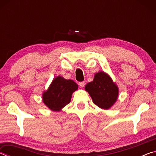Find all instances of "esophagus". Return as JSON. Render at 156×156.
I'll return each mask as SVG.
<instances>
[{
    "instance_id": "1",
    "label": "esophagus",
    "mask_w": 156,
    "mask_h": 156,
    "mask_svg": "<svg viewBox=\"0 0 156 156\" xmlns=\"http://www.w3.org/2000/svg\"><path fill=\"white\" fill-rule=\"evenodd\" d=\"M79 85H80V87H84V85H85V82H80L79 83Z\"/></svg>"
}]
</instances>
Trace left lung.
Masks as SVG:
<instances>
[{
  "mask_svg": "<svg viewBox=\"0 0 156 156\" xmlns=\"http://www.w3.org/2000/svg\"><path fill=\"white\" fill-rule=\"evenodd\" d=\"M85 90L90 94L94 103L103 109L110 108L118 98V87L102 72L95 74L94 80L86 84Z\"/></svg>",
  "mask_w": 156,
  "mask_h": 156,
  "instance_id": "8db88e82",
  "label": "left lung"
}]
</instances>
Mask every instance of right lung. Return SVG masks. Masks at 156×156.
Segmentation results:
<instances>
[{
  "instance_id": "add662e5",
  "label": "right lung",
  "mask_w": 156,
  "mask_h": 156,
  "mask_svg": "<svg viewBox=\"0 0 156 156\" xmlns=\"http://www.w3.org/2000/svg\"><path fill=\"white\" fill-rule=\"evenodd\" d=\"M78 84L72 80L58 76L52 81L48 90L43 95V102L52 111H60L69 103L73 91Z\"/></svg>"
}]
</instances>
